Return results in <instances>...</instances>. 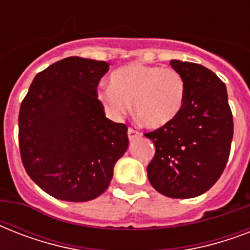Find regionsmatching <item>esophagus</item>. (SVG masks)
I'll return each instance as SVG.
<instances>
[{"label": "esophagus", "mask_w": 250, "mask_h": 250, "mask_svg": "<svg viewBox=\"0 0 250 250\" xmlns=\"http://www.w3.org/2000/svg\"><path fill=\"white\" fill-rule=\"evenodd\" d=\"M127 133H128V139H129V140H135L136 137L140 136V132H137L136 129H133V128H128Z\"/></svg>", "instance_id": "esophagus-1"}]
</instances>
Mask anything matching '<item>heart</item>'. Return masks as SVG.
<instances>
[{
	"mask_svg": "<svg viewBox=\"0 0 250 250\" xmlns=\"http://www.w3.org/2000/svg\"><path fill=\"white\" fill-rule=\"evenodd\" d=\"M98 100L115 119L128 113L149 128H164L176 121L186 101V82L174 68L129 63L110 75V86L98 90Z\"/></svg>",
	"mask_w": 250,
	"mask_h": 250,
	"instance_id": "1",
	"label": "heart"
}]
</instances>
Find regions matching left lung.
Listing matches in <instances>:
<instances>
[{"label":"left lung","mask_w":250,"mask_h":250,"mask_svg":"<svg viewBox=\"0 0 250 250\" xmlns=\"http://www.w3.org/2000/svg\"><path fill=\"white\" fill-rule=\"evenodd\" d=\"M170 64L186 82V101L176 121L145 133L156 146L148 179L167 197H197L215 184L229 161L232 113L225 83L213 71L179 60Z\"/></svg>","instance_id":"8db88e82"}]
</instances>
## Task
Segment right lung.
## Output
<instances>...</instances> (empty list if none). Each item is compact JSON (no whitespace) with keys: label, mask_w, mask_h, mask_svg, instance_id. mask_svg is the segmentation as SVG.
<instances>
[{"label":"right lung","mask_w":250,"mask_h":250,"mask_svg":"<svg viewBox=\"0 0 250 250\" xmlns=\"http://www.w3.org/2000/svg\"><path fill=\"white\" fill-rule=\"evenodd\" d=\"M109 63L68 57L39 72L19 111V148L27 174L63 201L101 196L128 148L127 125L106 118L97 85Z\"/></svg>","instance_id":"1"}]
</instances>
